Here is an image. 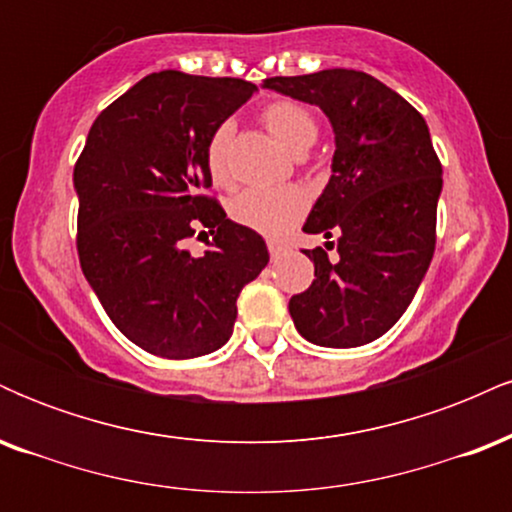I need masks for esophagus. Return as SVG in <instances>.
<instances>
[{
	"label": "esophagus",
	"mask_w": 512,
	"mask_h": 512,
	"mask_svg": "<svg viewBox=\"0 0 512 512\" xmlns=\"http://www.w3.org/2000/svg\"><path fill=\"white\" fill-rule=\"evenodd\" d=\"M267 248H269V255L276 257V255H279L281 250L286 248V245L281 243V240H274V238H269V240H267Z\"/></svg>",
	"instance_id": "obj_1"
}]
</instances>
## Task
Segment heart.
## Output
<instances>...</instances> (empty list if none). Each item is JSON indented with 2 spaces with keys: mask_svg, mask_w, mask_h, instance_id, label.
Wrapping results in <instances>:
<instances>
[{
  "mask_svg": "<svg viewBox=\"0 0 512 512\" xmlns=\"http://www.w3.org/2000/svg\"><path fill=\"white\" fill-rule=\"evenodd\" d=\"M262 125L281 146L293 154H305L317 142L315 115L296 101H272L262 108ZM233 137V122H221L211 129L207 144H204V163H207L209 178L216 185H226L231 180V163H228V146ZM308 211V195L303 187L284 185L269 187V190H243L228 202V214L240 226L264 233V236H284L291 231Z\"/></svg>",
  "mask_w": 512,
  "mask_h": 512,
  "instance_id": "heart-1",
  "label": "heart"
}]
</instances>
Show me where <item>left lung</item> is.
Masks as SVG:
<instances>
[{
    "instance_id": "left-lung-1",
    "label": "left lung",
    "mask_w": 512,
    "mask_h": 512,
    "mask_svg": "<svg viewBox=\"0 0 512 512\" xmlns=\"http://www.w3.org/2000/svg\"><path fill=\"white\" fill-rule=\"evenodd\" d=\"M264 88L317 105L337 142L332 178L303 231L337 236L339 257L332 262L324 248L305 250L315 279L291 296L293 325L317 346L373 342L409 308L436 250L443 168L426 120L356 69L272 76Z\"/></svg>"
}]
</instances>
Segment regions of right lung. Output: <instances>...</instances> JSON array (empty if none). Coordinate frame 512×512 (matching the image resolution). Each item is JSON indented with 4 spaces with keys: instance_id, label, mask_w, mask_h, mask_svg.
Returning a JSON list of instances; mask_svg holds the SVG:
<instances>
[{
    "instance_id": "1",
    "label": "right lung",
    "mask_w": 512,
    "mask_h": 512,
    "mask_svg": "<svg viewBox=\"0 0 512 512\" xmlns=\"http://www.w3.org/2000/svg\"><path fill=\"white\" fill-rule=\"evenodd\" d=\"M255 91L228 76H144L96 117L74 166L81 272L117 330L154 356L221 349L240 291L269 262L260 233L207 195L204 163L211 129ZM207 232L192 256L186 240Z\"/></svg>"
}]
</instances>
